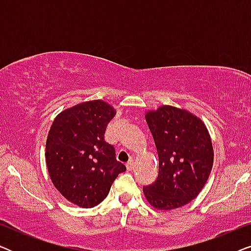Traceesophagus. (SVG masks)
<instances>
[{
    "label": "esophagus",
    "mask_w": 251,
    "mask_h": 251,
    "mask_svg": "<svg viewBox=\"0 0 251 251\" xmlns=\"http://www.w3.org/2000/svg\"><path fill=\"white\" fill-rule=\"evenodd\" d=\"M133 164H135V163H133V160L131 159V160H130V161H129V162H128V163H126V169H128L129 171H131V170L133 169Z\"/></svg>",
    "instance_id": "34e87169"
}]
</instances>
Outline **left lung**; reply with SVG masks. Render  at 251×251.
I'll list each match as a JSON object with an SVG mask.
<instances>
[{"mask_svg":"<svg viewBox=\"0 0 251 251\" xmlns=\"http://www.w3.org/2000/svg\"><path fill=\"white\" fill-rule=\"evenodd\" d=\"M145 119L159 155V176L143 187L146 200L160 210L183 207L198 197L211 173L214 149L207 126L170 105L149 111Z\"/></svg>","mask_w":251,"mask_h":251,"instance_id":"1","label":"left lung"}]
</instances>
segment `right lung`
Instances as JSON below:
<instances>
[{
  "mask_svg": "<svg viewBox=\"0 0 251 251\" xmlns=\"http://www.w3.org/2000/svg\"><path fill=\"white\" fill-rule=\"evenodd\" d=\"M116 111L108 102L90 100L59 113L46 144L50 179L72 203L92 208L107 197L113 181L126 166L104 139L106 126Z\"/></svg>",
  "mask_w": 251,
  "mask_h": 251,
  "instance_id": "1",
  "label": "right lung"
}]
</instances>
